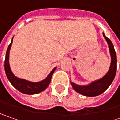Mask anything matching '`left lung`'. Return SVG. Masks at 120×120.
<instances>
[{
    "instance_id": "8db88e82",
    "label": "left lung",
    "mask_w": 120,
    "mask_h": 120,
    "mask_svg": "<svg viewBox=\"0 0 120 120\" xmlns=\"http://www.w3.org/2000/svg\"><path fill=\"white\" fill-rule=\"evenodd\" d=\"M103 35L109 45L110 55H111V57H112L111 65H110V67H109L108 72L101 79L98 81H95L88 85L81 86V85H76L73 83H71L73 89L75 90L77 92L79 93L81 95H85V96L94 97V96H97V95L101 94L103 92H104L108 88L109 86L111 85L114 77L116 76V69H117L116 53L115 51L113 44L110 41V39H108L107 37H105L104 33H103Z\"/></svg>"
}]
</instances>
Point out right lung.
I'll use <instances>...</instances> for the list:
<instances>
[{
  "label": "right lung",
  "instance_id": "obj_1",
  "mask_svg": "<svg viewBox=\"0 0 120 120\" xmlns=\"http://www.w3.org/2000/svg\"><path fill=\"white\" fill-rule=\"evenodd\" d=\"M12 43V39L11 41V44L8 45V49H7V53H6V57H5V61H4V70L7 75L8 79L10 81L11 83L13 85L16 90L21 91V93L25 94H36L43 91L45 90L48 85H49L51 79L53 75V73L55 71L56 67H55L47 77L44 80L41 81L40 82L37 83H33L29 81L25 80L19 79L18 77H15L13 73H12L10 65H9V51L11 47V45Z\"/></svg>",
  "mask_w": 120,
  "mask_h": 120
}]
</instances>
